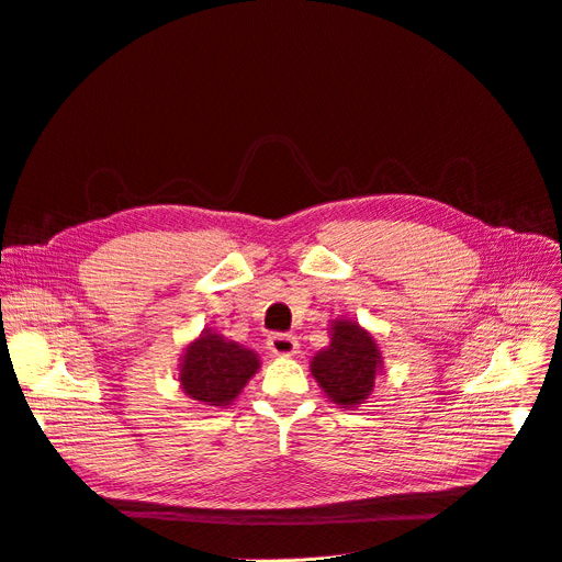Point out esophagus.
Listing matches in <instances>:
<instances>
[{"instance_id": "esophagus-1", "label": "esophagus", "mask_w": 562, "mask_h": 562, "mask_svg": "<svg viewBox=\"0 0 562 562\" xmlns=\"http://www.w3.org/2000/svg\"><path fill=\"white\" fill-rule=\"evenodd\" d=\"M269 350L278 357H291L297 352V339L293 334H271L269 336Z\"/></svg>"}]
</instances>
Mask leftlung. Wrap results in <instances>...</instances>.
Returning a JSON list of instances; mask_svg holds the SVG:
<instances>
[{
    "label": "left lung",
    "mask_w": 562,
    "mask_h": 562,
    "mask_svg": "<svg viewBox=\"0 0 562 562\" xmlns=\"http://www.w3.org/2000/svg\"><path fill=\"white\" fill-rule=\"evenodd\" d=\"M329 336V346L312 359V375L334 404L355 408L375 389L382 352L370 331L355 321H331Z\"/></svg>",
    "instance_id": "8db88e82"
}]
</instances>
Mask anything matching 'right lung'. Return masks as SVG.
Instances as JSON below:
<instances>
[{
	"label": "right lung",
	"mask_w": 562,
	"mask_h": 562,
	"mask_svg": "<svg viewBox=\"0 0 562 562\" xmlns=\"http://www.w3.org/2000/svg\"><path fill=\"white\" fill-rule=\"evenodd\" d=\"M257 370L259 357L252 350L207 327L184 348L178 382L184 395L201 404L228 406Z\"/></svg>",
	"instance_id": "1"
}]
</instances>
